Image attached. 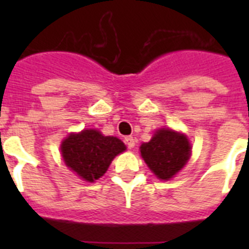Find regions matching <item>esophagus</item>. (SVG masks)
<instances>
[{"instance_id":"esophagus-1","label":"esophagus","mask_w":249,"mask_h":249,"mask_svg":"<svg viewBox=\"0 0 249 249\" xmlns=\"http://www.w3.org/2000/svg\"><path fill=\"white\" fill-rule=\"evenodd\" d=\"M124 143H126V146L128 147V148H133L136 144V140L132 136H127L126 138H124Z\"/></svg>"}]
</instances>
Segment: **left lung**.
Wrapping results in <instances>:
<instances>
[{
  "label": "left lung",
  "mask_w": 249,
  "mask_h": 249,
  "mask_svg": "<svg viewBox=\"0 0 249 249\" xmlns=\"http://www.w3.org/2000/svg\"><path fill=\"white\" fill-rule=\"evenodd\" d=\"M141 155L152 172L167 181L187 163L191 156V144L181 133L160 129L149 142L141 146Z\"/></svg>",
  "instance_id": "left-lung-1"
}]
</instances>
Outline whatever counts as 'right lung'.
Returning a JSON list of instances; mask_svg holds the SVG:
<instances>
[{"instance_id":"1","label":"right lung","mask_w":249,"mask_h":249,"mask_svg":"<svg viewBox=\"0 0 249 249\" xmlns=\"http://www.w3.org/2000/svg\"><path fill=\"white\" fill-rule=\"evenodd\" d=\"M124 149L126 146L117 137L102 136L96 129L70 135L61 146L67 167L89 182L102 177L112 160Z\"/></svg>"}]
</instances>
